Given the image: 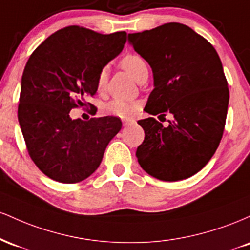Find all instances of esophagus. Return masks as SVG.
<instances>
[{"label":"esophagus","mask_w":250,"mask_h":250,"mask_svg":"<svg viewBox=\"0 0 250 250\" xmlns=\"http://www.w3.org/2000/svg\"><path fill=\"white\" fill-rule=\"evenodd\" d=\"M122 122H123V125H130L133 121H131V120H123Z\"/></svg>","instance_id":"esophagus-1"}]
</instances>
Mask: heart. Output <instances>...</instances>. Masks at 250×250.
I'll list each match as a JSON object with an SVG mask.
<instances>
[{
  "instance_id": "1",
  "label": "heart",
  "mask_w": 250,
  "mask_h": 250,
  "mask_svg": "<svg viewBox=\"0 0 250 250\" xmlns=\"http://www.w3.org/2000/svg\"><path fill=\"white\" fill-rule=\"evenodd\" d=\"M120 65L130 75L135 81L140 82L143 77L148 76L147 63L140 55L136 54H127L122 57L120 61ZM107 83V71L101 70L96 79V89L99 91H103ZM139 109V104L135 102L123 101V100H114L103 107V113L107 115L117 116L121 119H130Z\"/></svg>"
}]
</instances>
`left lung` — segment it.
Masks as SVG:
<instances>
[{"label": "left lung", "mask_w": 250, "mask_h": 250, "mask_svg": "<svg viewBox=\"0 0 250 250\" xmlns=\"http://www.w3.org/2000/svg\"><path fill=\"white\" fill-rule=\"evenodd\" d=\"M128 42L153 70L145 111L174 117L168 127L154 117L137 121L145 130L137 161L157 180L188 179L207 165L222 139L229 90L220 57L207 40L175 22L129 34Z\"/></svg>", "instance_id": "obj_1"}]
</instances>
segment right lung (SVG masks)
Here are the masks:
<instances>
[{
    "label": "right lung",
    "mask_w": 250,
    "mask_h": 250,
    "mask_svg": "<svg viewBox=\"0 0 250 250\" xmlns=\"http://www.w3.org/2000/svg\"><path fill=\"white\" fill-rule=\"evenodd\" d=\"M125 41V31L103 35L70 25L44 40L28 60L17 116L31 160L51 180L76 183L87 179L121 130L119 117L83 121L69 113L95 95L97 75L121 53Z\"/></svg>",
    "instance_id": "right-lung-1"
}]
</instances>
